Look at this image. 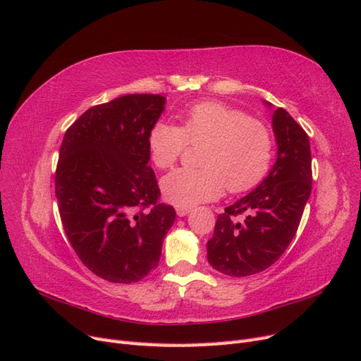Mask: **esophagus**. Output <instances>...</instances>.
<instances>
[{"mask_svg": "<svg viewBox=\"0 0 361 361\" xmlns=\"http://www.w3.org/2000/svg\"><path fill=\"white\" fill-rule=\"evenodd\" d=\"M191 212V207H182V206H178L176 207V214L179 215V216H185L187 214H190Z\"/></svg>", "mask_w": 361, "mask_h": 361, "instance_id": "1", "label": "esophagus"}]
</instances>
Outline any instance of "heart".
<instances>
[{"instance_id":"obj_1","label":"heart","mask_w":361,"mask_h":361,"mask_svg":"<svg viewBox=\"0 0 361 361\" xmlns=\"http://www.w3.org/2000/svg\"><path fill=\"white\" fill-rule=\"evenodd\" d=\"M191 147H203L199 170L179 169L161 180L170 203L191 207L220 197L224 191H251L265 179L274 140L265 123L220 102H200L183 114L182 126L157 122L147 138L152 162L167 170Z\"/></svg>"}]
</instances>
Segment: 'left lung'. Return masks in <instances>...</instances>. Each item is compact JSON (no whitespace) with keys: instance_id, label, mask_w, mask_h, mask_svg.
Masks as SVG:
<instances>
[{"instance_id":"left-lung-1","label":"left lung","mask_w":361,"mask_h":361,"mask_svg":"<svg viewBox=\"0 0 361 361\" xmlns=\"http://www.w3.org/2000/svg\"><path fill=\"white\" fill-rule=\"evenodd\" d=\"M277 159L259 187L218 215L207 241V262L231 277L265 271L285 253L312 192L309 135L290 114H272ZM245 215L239 222L235 218Z\"/></svg>"}]
</instances>
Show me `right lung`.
<instances>
[{"label":"right lung","mask_w":361,"mask_h":361,"mask_svg":"<svg viewBox=\"0 0 361 361\" xmlns=\"http://www.w3.org/2000/svg\"><path fill=\"white\" fill-rule=\"evenodd\" d=\"M166 97L125 94L94 105L69 126L60 147L56 197L64 232L93 274L134 283L158 267L176 218L159 203L147 138Z\"/></svg>","instance_id":"add662e5"}]
</instances>
